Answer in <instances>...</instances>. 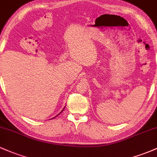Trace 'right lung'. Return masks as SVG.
<instances>
[{"label": "right lung", "instance_id": "obj_1", "mask_svg": "<svg viewBox=\"0 0 157 157\" xmlns=\"http://www.w3.org/2000/svg\"><path fill=\"white\" fill-rule=\"evenodd\" d=\"M63 110H64V109H63V110H62V111H61V112H60V113H62V112H63ZM58 115H59V114H58ZM57 115H56V116H57ZM56 116H55V117H56ZM55 117H54V118H55ZM51 119H52V118H51Z\"/></svg>", "mask_w": 157, "mask_h": 157}]
</instances>
